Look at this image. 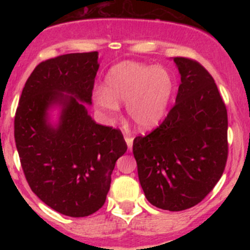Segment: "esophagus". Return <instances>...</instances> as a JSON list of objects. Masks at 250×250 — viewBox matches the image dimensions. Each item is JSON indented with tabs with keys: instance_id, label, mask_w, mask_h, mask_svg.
Returning <instances> with one entry per match:
<instances>
[{
	"instance_id": "1",
	"label": "esophagus",
	"mask_w": 250,
	"mask_h": 250,
	"mask_svg": "<svg viewBox=\"0 0 250 250\" xmlns=\"http://www.w3.org/2000/svg\"><path fill=\"white\" fill-rule=\"evenodd\" d=\"M125 142H127L128 149H129V150H131V148H133V141H134V139H133V137H131V136H129V135H125Z\"/></svg>"
}]
</instances>
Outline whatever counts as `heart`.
<instances>
[{
    "label": "heart",
    "mask_w": 250,
    "mask_h": 250,
    "mask_svg": "<svg viewBox=\"0 0 250 250\" xmlns=\"http://www.w3.org/2000/svg\"><path fill=\"white\" fill-rule=\"evenodd\" d=\"M104 89L94 93V102L108 120L127 103L129 117L140 128L148 129L161 122L174 93V79L169 70L145 63H117L105 76Z\"/></svg>",
    "instance_id": "b5f03b06"
}]
</instances>
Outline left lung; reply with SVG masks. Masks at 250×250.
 Listing matches in <instances>:
<instances>
[{
  "instance_id": "obj_1",
  "label": "left lung",
  "mask_w": 250,
  "mask_h": 250,
  "mask_svg": "<svg viewBox=\"0 0 250 250\" xmlns=\"http://www.w3.org/2000/svg\"><path fill=\"white\" fill-rule=\"evenodd\" d=\"M181 83L159 127L136 136L133 153L146 197L180 211L200 203L222 176L228 157V116L213 76L195 60L174 57Z\"/></svg>"
}]
</instances>
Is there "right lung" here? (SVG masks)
<instances>
[{
  "label": "right lung",
  "mask_w": 250,
  "mask_h": 250,
  "mask_svg": "<svg viewBox=\"0 0 250 250\" xmlns=\"http://www.w3.org/2000/svg\"><path fill=\"white\" fill-rule=\"evenodd\" d=\"M97 59V51L74 53L37 64L14 121L30 189L51 209L71 217L88 216L104 205L115 163L127 151L121 130L97 125L82 103H91ZM56 103L62 111L53 127L47 109Z\"/></svg>",
  "instance_id": "obj_1"
}]
</instances>
